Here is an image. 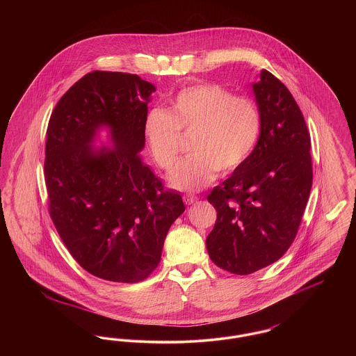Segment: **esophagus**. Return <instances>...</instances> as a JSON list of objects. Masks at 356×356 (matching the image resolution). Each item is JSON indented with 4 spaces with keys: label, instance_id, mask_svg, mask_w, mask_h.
Returning a JSON list of instances; mask_svg holds the SVG:
<instances>
[{
    "label": "esophagus",
    "instance_id": "obj_1",
    "mask_svg": "<svg viewBox=\"0 0 356 356\" xmlns=\"http://www.w3.org/2000/svg\"><path fill=\"white\" fill-rule=\"evenodd\" d=\"M184 203L186 205H191V204L196 203L197 202V196H193V195H184Z\"/></svg>",
    "mask_w": 356,
    "mask_h": 356
}]
</instances>
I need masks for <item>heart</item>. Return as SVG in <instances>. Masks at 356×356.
<instances>
[{
	"label": "heart",
	"mask_w": 356,
	"mask_h": 356,
	"mask_svg": "<svg viewBox=\"0 0 356 356\" xmlns=\"http://www.w3.org/2000/svg\"><path fill=\"white\" fill-rule=\"evenodd\" d=\"M257 104L220 84L202 83L180 89L170 108L154 106L144 119V135L153 159L163 170H170L181 149V131L196 136L193 154L170 170L175 189L195 192L212 183L219 170L224 175L238 170L254 152L261 132Z\"/></svg>",
	"instance_id": "b5f03b06"
}]
</instances>
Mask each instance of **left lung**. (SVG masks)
<instances>
[{
    "label": "left lung",
    "mask_w": 356,
    "mask_h": 356,
    "mask_svg": "<svg viewBox=\"0 0 356 356\" xmlns=\"http://www.w3.org/2000/svg\"><path fill=\"white\" fill-rule=\"evenodd\" d=\"M261 113L254 152L208 195L218 211L207 236L211 260L235 275L259 271L287 252L312 186L311 138L299 105L268 70L252 84Z\"/></svg>",
    "instance_id": "left-lung-1"
}]
</instances>
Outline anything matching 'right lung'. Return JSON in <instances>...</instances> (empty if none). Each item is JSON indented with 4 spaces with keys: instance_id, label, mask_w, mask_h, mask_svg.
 Masks as SVG:
<instances>
[{
    "instance_id": "1",
    "label": "right lung",
    "mask_w": 356,
    "mask_h": 356,
    "mask_svg": "<svg viewBox=\"0 0 356 356\" xmlns=\"http://www.w3.org/2000/svg\"><path fill=\"white\" fill-rule=\"evenodd\" d=\"M154 85L137 74H85L51 112L45 184L54 227L85 271L137 283L159 266L164 240L186 207L138 156ZM113 148L93 149L99 129Z\"/></svg>"
}]
</instances>
